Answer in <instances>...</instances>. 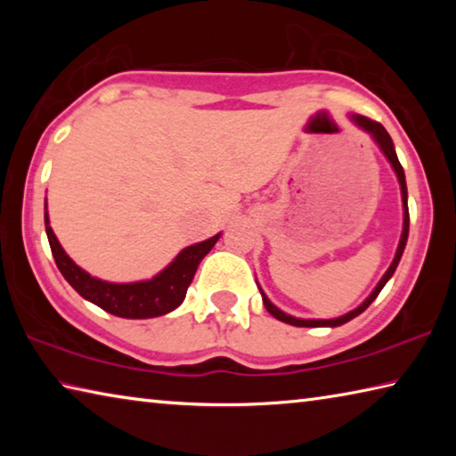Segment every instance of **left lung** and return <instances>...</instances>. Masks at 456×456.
Instances as JSON below:
<instances>
[{
    "label": "left lung",
    "mask_w": 456,
    "mask_h": 456,
    "mask_svg": "<svg viewBox=\"0 0 456 456\" xmlns=\"http://www.w3.org/2000/svg\"><path fill=\"white\" fill-rule=\"evenodd\" d=\"M350 120L356 125L358 128L364 130V133H368L370 136H372V141L378 144V149L382 151V154L386 157V160H388L392 171H395L396 179H398V184H400V195H403V233H400V241H398V247H396V253H395V259H392L390 267L386 269V273L382 275V280L376 283V288L372 289V293L362 302L358 307H354L352 312L344 314V315H338V318H331V320H304V318H296V315H289L281 312L280 307H277L275 304L269 302V297L265 296V291L261 289V285L257 283V288L261 291V299H264V305L265 310L273 315L275 320H280L283 323H289V326H297V328H336V326H342V323L350 322L356 318V315H360L362 312L366 310V307L374 302V299L378 297V293L382 291V288L386 283H388V280L392 275H395L396 267L400 264V257H403L404 253V247H406V241H408V225H411V217H408V191H406V176H404V168L403 165H400V160L396 157V151H395V142H392L390 134L386 133V128L380 125V122H374L370 120L366 117H360V114H350Z\"/></svg>",
    "instance_id": "left-lung-1"
}]
</instances>
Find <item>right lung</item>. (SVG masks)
I'll list each match as a JSON object with an SVG mask.
<instances>
[{
    "instance_id": "1",
    "label": "right lung",
    "mask_w": 456,
    "mask_h": 456,
    "mask_svg": "<svg viewBox=\"0 0 456 456\" xmlns=\"http://www.w3.org/2000/svg\"><path fill=\"white\" fill-rule=\"evenodd\" d=\"M44 223L45 235L52 247V256L56 259V265L64 280L80 293L84 299H88L104 312L118 315L128 320H146L159 318L168 312L176 310L183 304L187 289L195 277V272L200 261L213 249V245L219 241L221 233L213 235L205 241L184 247L171 264L163 272H159L151 280L130 281V283H114L104 281L100 277L84 272L80 265H76L72 257L60 245L58 237L53 235L48 217V203L44 205Z\"/></svg>"
}]
</instances>
